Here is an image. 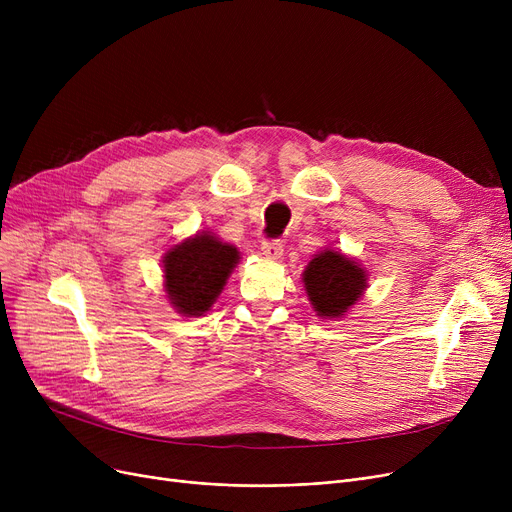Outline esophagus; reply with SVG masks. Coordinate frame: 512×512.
Returning a JSON list of instances; mask_svg holds the SVG:
<instances>
[{"label":"esophagus","instance_id":"34e87169","mask_svg":"<svg viewBox=\"0 0 512 512\" xmlns=\"http://www.w3.org/2000/svg\"><path fill=\"white\" fill-rule=\"evenodd\" d=\"M261 253H263L265 259L278 261L284 255V247H282V242H278V240H265L261 245Z\"/></svg>","mask_w":512,"mask_h":512}]
</instances>
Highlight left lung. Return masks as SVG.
Wrapping results in <instances>:
<instances>
[{
  "mask_svg": "<svg viewBox=\"0 0 512 512\" xmlns=\"http://www.w3.org/2000/svg\"><path fill=\"white\" fill-rule=\"evenodd\" d=\"M367 276V270L355 257L324 247V251L311 257L301 280L315 315L338 319L365 297L369 288Z\"/></svg>",
  "mask_w": 512,
  "mask_h": 512,
  "instance_id": "left-lung-1",
  "label": "left lung"
}]
</instances>
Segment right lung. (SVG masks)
Here are the masks:
<instances>
[{
    "label": "right lung",
    "mask_w": 512,
    "mask_h": 512,
    "mask_svg": "<svg viewBox=\"0 0 512 512\" xmlns=\"http://www.w3.org/2000/svg\"><path fill=\"white\" fill-rule=\"evenodd\" d=\"M238 261V249L209 230L180 240L161 257L166 299L184 317L205 315Z\"/></svg>",
    "instance_id": "right-lung-1"
}]
</instances>
